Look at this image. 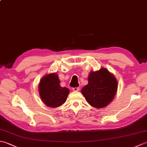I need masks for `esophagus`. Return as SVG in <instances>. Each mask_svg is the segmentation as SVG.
I'll return each instance as SVG.
<instances>
[{
	"label": "esophagus",
	"mask_w": 147,
	"mask_h": 147,
	"mask_svg": "<svg viewBox=\"0 0 147 147\" xmlns=\"http://www.w3.org/2000/svg\"><path fill=\"white\" fill-rule=\"evenodd\" d=\"M80 89L79 87H76V88H73V90L74 92H77V91H79Z\"/></svg>",
	"instance_id": "obj_1"
}]
</instances>
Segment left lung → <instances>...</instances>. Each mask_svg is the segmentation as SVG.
Segmentation results:
<instances>
[{
  "mask_svg": "<svg viewBox=\"0 0 147 147\" xmlns=\"http://www.w3.org/2000/svg\"><path fill=\"white\" fill-rule=\"evenodd\" d=\"M117 86V80L113 74L107 69L102 68L90 73L88 83L82 89V93L90 105L103 108L113 100Z\"/></svg>",
  "mask_w": 147,
  "mask_h": 147,
  "instance_id": "8db88e82",
  "label": "left lung"
}]
</instances>
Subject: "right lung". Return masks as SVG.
Listing matches in <instances>:
<instances>
[{"label": "right lung", "instance_id": "add662e5", "mask_svg": "<svg viewBox=\"0 0 147 147\" xmlns=\"http://www.w3.org/2000/svg\"><path fill=\"white\" fill-rule=\"evenodd\" d=\"M40 98L44 104L50 107H57L65 102L69 90L61 87L60 80L56 73L43 76L38 86Z\"/></svg>", "mask_w": 147, "mask_h": 147}]
</instances>
